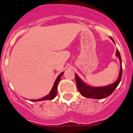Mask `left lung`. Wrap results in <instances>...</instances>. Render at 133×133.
I'll list each match as a JSON object with an SVG mask.
<instances>
[{"label": "left lung", "mask_w": 133, "mask_h": 133, "mask_svg": "<svg viewBox=\"0 0 133 133\" xmlns=\"http://www.w3.org/2000/svg\"><path fill=\"white\" fill-rule=\"evenodd\" d=\"M111 39L112 40L113 42H115L112 37H111ZM116 55L119 58V61L121 63V67H120V71H119V78L115 83L111 84V85L105 86V87H91V86H89V85H86L85 83H83V81L77 76V74H75L76 85H77L78 91L81 93V95L84 97L89 98L100 99V98H104L108 97L110 94H112V93L115 91V89L117 88V87L120 83L121 76H122L121 57L118 50H117Z\"/></svg>", "instance_id": "left-lung-1"}]
</instances>
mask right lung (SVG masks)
Here are the masks:
<instances>
[{
    "label": "right lung",
    "mask_w": 133,
    "mask_h": 133,
    "mask_svg": "<svg viewBox=\"0 0 133 133\" xmlns=\"http://www.w3.org/2000/svg\"><path fill=\"white\" fill-rule=\"evenodd\" d=\"M64 72H62L61 74H59V76H57V79L55 80L54 85L52 86V88L51 89V91H50V93L48 94V95L45 96L44 97L39 98V99H34V100H30L31 101H46V100H52L55 97V96L57 94V88L58 83H59V81H60V78H61L62 74Z\"/></svg>",
    "instance_id": "1"
}]
</instances>
